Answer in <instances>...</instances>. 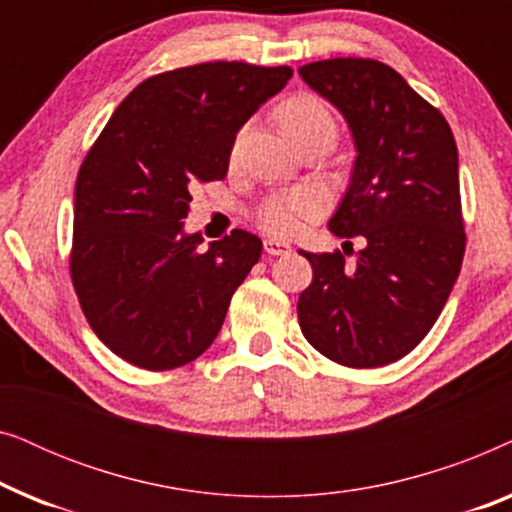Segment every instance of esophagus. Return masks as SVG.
Instances as JSON below:
<instances>
[{
    "instance_id": "34e87169",
    "label": "esophagus",
    "mask_w": 512,
    "mask_h": 512,
    "mask_svg": "<svg viewBox=\"0 0 512 512\" xmlns=\"http://www.w3.org/2000/svg\"><path fill=\"white\" fill-rule=\"evenodd\" d=\"M263 247H265V251H268L270 256H289L291 251H293L291 244L279 242V240H265Z\"/></svg>"
}]
</instances>
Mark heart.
<instances>
[{"instance_id":"heart-1","label":"heart","mask_w":512,"mask_h":512,"mask_svg":"<svg viewBox=\"0 0 512 512\" xmlns=\"http://www.w3.org/2000/svg\"><path fill=\"white\" fill-rule=\"evenodd\" d=\"M286 132L293 142H303V139L317 135L321 130H335V118L319 97L300 93L289 97L279 109ZM244 130L237 135L235 144H240ZM324 209V200L317 193L296 188V191L275 193L265 198L256 207V223L265 233L275 237H291L303 230L307 221L317 219Z\"/></svg>"}]
</instances>
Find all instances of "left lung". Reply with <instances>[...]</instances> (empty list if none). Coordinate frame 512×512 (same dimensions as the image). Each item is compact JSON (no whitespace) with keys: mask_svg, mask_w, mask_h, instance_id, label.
Returning <instances> with one entry per match:
<instances>
[{"mask_svg":"<svg viewBox=\"0 0 512 512\" xmlns=\"http://www.w3.org/2000/svg\"><path fill=\"white\" fill-rule=\"evenodd\" d=\"M298 74L345 116L356 149L328 230L366 237L354 265L340 251H300L314 272L298 298L300 331L340 366H387L424 340L459 277L457 144L445 116L384 62L333 58Z\"/></svg>","mask_w":512,"mask_h":512,"instance_id":"1","label":"left lung"}]
</instances>
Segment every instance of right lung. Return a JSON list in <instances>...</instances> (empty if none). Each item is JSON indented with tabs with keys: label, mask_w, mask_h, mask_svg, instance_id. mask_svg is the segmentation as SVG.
<instances>
[{
	"label": "right lung",
	"mask_w": 512,
	"mask_h": 512,
	"mask_svg": "<svg viewBox=\"0 0 512 512\" xmlns=\"http://www.w3.org/2000/svg\"><path fill=\"white\" fill-rule=\"evenodd\" d=\"M291 67L202 62L139 83L76 177L74 291L97 338L144 370L186 366L219 335L263 242L233 230L200 249L184 233L191 191L226 177L244 123Z\"/></svg>",
	"instance_id": "obj_1"
}]
</instances>
